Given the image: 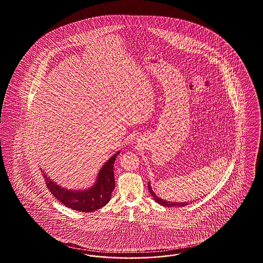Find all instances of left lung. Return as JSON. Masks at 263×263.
Masks as SVG:
<instances>
[{
  "mask_svg": "<svg viewBox=\"0 0 263 263\" xmlns=\"http://www.w3.org/2000/svg\"><path fill=\"white\" fill-rule=\"evenodd\" d=\"M147 188H148V192H149L151 195L153 196L154 200H156L159 204L163 205V206H168V208H174V206H175V208H176V206H185V205L188 204V201H184V202H173V201H169V200L160 199L159 197H158V196L155 194V192L152 190V187H151V184H149V183L147 184ZM194 201H195V200H194ZM190 202H191V201H190Z\"/></svg>",
  "mask_w": 263,
  "mask_h": 263,
  "instance_id": "obj_1",
  "label": "left lung"
}]
</instances>
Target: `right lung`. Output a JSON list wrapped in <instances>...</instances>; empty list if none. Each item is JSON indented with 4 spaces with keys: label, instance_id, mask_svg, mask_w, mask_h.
<instances>
[{
    "label": "right lung",
    "instance_id": "1",
    "mask_svg": "<svg viewBox=\"0 0 263 263\" xmlns=\"http://www.w3.org/2000/svg\"><path fill=\"white\" fill-rule=\"evenodd\" d=\"M117 155H119V152L105 162L98 174L94 186L90 189L82 191L64 189L52 181L46 173H43L46 185L55 199L71 210L82 212H93L100 210L109 201L111 193L116 187L114 164Z\"/></svg>",
    "mask_w": 263,
    "mask_h": 263
}]
</instances>
